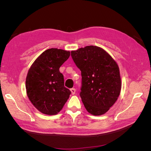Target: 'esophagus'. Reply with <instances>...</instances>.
<instances>
[{"mask_svg": "<svg viewBox=\"0 0 151 151\" xmlns=\"http://www.w3.org/2000/svg\"><path fill=\"white\" fill-rule=\"evenodd\" d=\"M70 91L72 93V94H74L76 93V89L75 88H72V89H70Z\"/></svg>", "mask_w": 151, "mask_h": 151, "instance_id": "obj_1", "label": "esophagus"}]
</instances>
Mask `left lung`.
I'll use <instances>...</instances> for the list:
<instances>
[{"instance_id": "left-lung-1", "label": "left lung", "mask_w": 151, "mask_h": 151, "mask_svg": "<svg viewBox=\"0 0 151 151\" xmlns=\"http://www.w3.org/2000/svg\"><path fill=\"white\" fill-rule=\"evenodd\" d=\"M81 71L80 96L86 109L93 115L107 112L119 96L121 78L116 62L101 48L87 46L71 52Z\"/></svg>"}]
</instances>
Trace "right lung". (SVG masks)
Masks as SVG:
<instances>
[{
    "label": "right lung",
    "instance_id": "add662e5",
    "mask_svg": "<svg viewBox=\"0 0 151 151\" xmlns=\"http://www.w3.org/2000/svg\"><path fill=\"white\" fill-rule=\"evenodd\" d=\"M70 57L62 49L45 50L30 67L26 79L27 95L35 107L46 115H56L71 94L64 86L59 68Z\"/></svg>",
    "mask_w": 151,
    "mask_h": 151
}]
</instances>
